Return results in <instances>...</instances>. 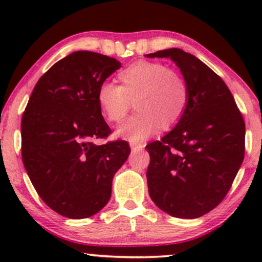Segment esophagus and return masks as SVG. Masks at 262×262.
<instances>
[{
    "label": "esophagus",
    "mask_w": 262,
    "mask_h": 262,
    "mask_svg": "<svg viewBox=\"0 0 262 262\" xmlns=\"http://www.w3.org/2000/svg\"><path fill=\"white\" fill-rule=\"evenodd\" d=\"M144 148L143 144H138V143H130V149L132 151H139Z\"/></svg>",
    "instance_id": "34e87169"
}]
</instances>
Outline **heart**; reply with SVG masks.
I'll return each instance as SVG.
<instances>
[{
	"mask_svg": "<svg viewBox=\"0 0 262 262\" xmlns=\"http://www.w3.org/2000/svg\"><path fill=\"white\" fill-rule=\"evenodd\" d=\"M119 86L102 83L97 102L110 122L127 116L130 101L138 111L117 129L116 134L132 143L148 139L160 128H170L181 119L188 101L185 80L165 64L137 61L117 75Z\"/></svg>",
	"mask_w": 262,
	"mask_h": 262,
	"instance_id": "b5f03b06",
	"label": "heart"
}]
</instances>
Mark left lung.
<instances>
[{
    "mask_svg": "<svg viewBox=\"0 0 262 262\" xmlns=\"http://www.w3.org/2000/svg\"><path fill=\"white\" fill-rule=\"evenodd\" d=\"M146 58L172 60L188 90L175 128L146 145L150 198L172 217H202L223 201L242 166L244 119L224 81L194 55L171 48Z\"/></svg>",
    "mask_w": 262,
    "mask_h": 262,
    "instance_id": "1",
    "label": "left lung"
}]
</instances>
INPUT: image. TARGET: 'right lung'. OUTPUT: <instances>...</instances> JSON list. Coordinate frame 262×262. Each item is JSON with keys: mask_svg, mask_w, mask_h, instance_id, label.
<instances>
[{"mask_svg": "<svg viewBox=\"0 0 262 262\" xmlns=\"http://www.w3.org/2000/svg\"><path fill=\"white\" fill-rule=\"evenodd\" d=\"M121 66L98 53H71L39 79L23 113V165L41 200L60 215L82 219L100 212L130 154L124 140L92 141L111 133L97 91Z\"/></svg>", "mask_w": 262, "mask_h": 262, "instance_id": "obj_1", "label": "right lung"}]
</instances>
